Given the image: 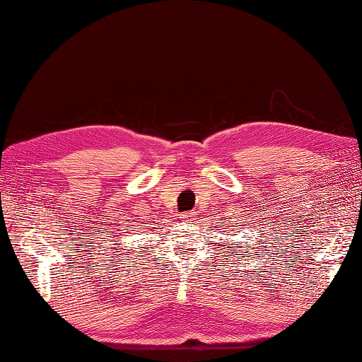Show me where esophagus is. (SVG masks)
Returning <instances> with one entry per match:
<instances>
[{"label":"esophagus","mask_w":362,"mask_h":362,"mask_svg":"<svg viewBox=\"0 0 362 362\" xmlns=\"http://www.w3.org/2000/svg\"><path fill=\"white\" fill-rule=\"evenodd\" d=\"M180 219H181L182 222H186V223L189 222V223H190V222H194V221L197 219V217H195V214L192 213V211H189V213H184V214H181Z\"/></svg>","instance_id":"obj_1"}]
</instances>
